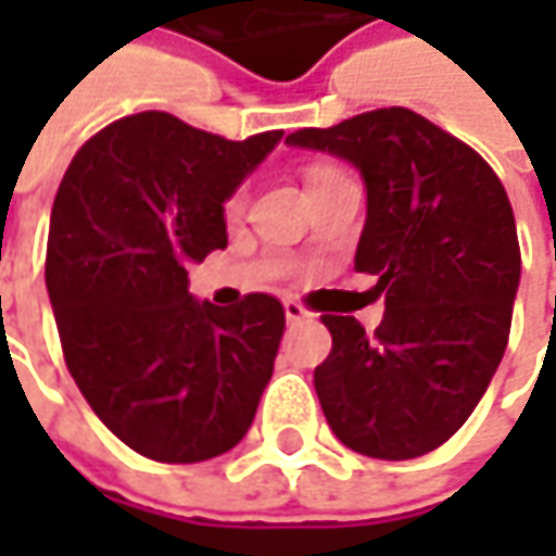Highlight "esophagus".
<instances>
[{
	"instance_id": "obj_1",
	"label": "esophagus",
	"mask_w": 556,
	"mask_h": 556,
	"mask_svg": "<svg viewBox=\"0 0 556 556\" xmlns=\"http://www.w3.org/2000/svg\"><path fill=\"white\" fill-rule=\"evenodd\" d=\"M285 318H288L290 325H296V321H306L312 318V312L306 306H300L296 300H285Z\"/></svg>"
}]
</instances>
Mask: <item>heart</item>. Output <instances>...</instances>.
<instances>
[{"instance_id": "1", "label": "heart", "mask_w": 556, "mask_h": 556, "mask_svg": "<svg viewBox=\"0 0 556 556\" xmlns=\"http://www.w3.org/2000/svg\"><path fill=\"white\" fill-rule=\"evenodd\" d=\"M241 203H244V191H235V194H231V201H228V213H238V210H241Z\"/></svg>"}]
</instances>
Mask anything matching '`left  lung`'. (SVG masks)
I'll use <instances>...</instances> for the list:
<instances>
[{"label":"left lung","mask_w":556,"mask_h":556,"mask_svg":"<svg viewBox=\"0 0 556 556\" xmlns=\"http://www.w3.org/2000/svg\"><path fill=\"white\" fill-rule=\"evenodd\" d=\"M290 148L353 163L368 216L355 268L377 278L383 321L325 315L331 355L315 393L333 437L380 460L420 458L455 437L502 365L520 244L507 191L480 154L408 108H380Z\"/></svg>","instance_id":"obj_1"}]
</instances>
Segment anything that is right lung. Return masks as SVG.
<instances>
[{"label":"right lung","instance_id":"right-lung-1","mask_svg":"<svg viewBox=\"0 0 556 556\" xmlns=\"http://www.w3.org/2000/svg\"><path fill=\"white\" fill-rule=\"evenodd\" d=\"M281 136L228 141L144 111L86 141L54 194L46 288L61 350L101 424L144 458H216L256 417L285 309L268 293L201 303L188 266L225 250L223 203Z\"/></svg>","mask_w":556,"mask_h":556}]
</instances>
